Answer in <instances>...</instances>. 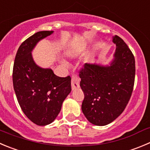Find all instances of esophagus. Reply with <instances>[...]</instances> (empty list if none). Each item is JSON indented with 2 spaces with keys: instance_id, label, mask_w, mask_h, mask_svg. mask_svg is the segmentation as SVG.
<instances>
[{
  "instance_id": "esophagus-1",
  "label": "esophagus",
  "mask_w": 150,
  "mask_h": 150,
  "mask_svg": "<svg viewBox=\"0 0 150 150\" xmlns=\"http://www.w3.org/2000/svg\"><path fill=\"white\" fill-rule=\"evenodd\" d=\"M79 82L80 79L76 75H73L71 78V88L72 90H76L79 88Z\"/></svg>"
}]
</instances>
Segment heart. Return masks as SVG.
<instances>
[{"mask_svg": "<svg viewBox=\"0 0 150 150\" xmlns=\"http://www.w3.org/2000/svg\"><path fill=\"white\" fill-rule=\"evenodd\" d=\"M68 56H70V57H75L76 54V53L74 52V51H68ZM60 62H61V64H62L63 65H67V62H65V61H63V60L60 61Z\"/></svg>", "mask_w": 150, "mask_h": 150, "instance_id": "b5f03b06", "label": "heart"}]
</instances>
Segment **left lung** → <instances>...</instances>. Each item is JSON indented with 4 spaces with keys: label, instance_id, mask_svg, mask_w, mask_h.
Listing matches in <instances>:
<instances>
[{
    "label": "left lung",
    "instance_id": "8db88e82",
    "mask_svg": "<svg viewBox=\"0 0 150 150\" xmlns=\"http://www.w3.org/2000/svg\"><path fill=\"white\" fill-rule=\"evenodd\" d=\"M113 59L110 65L85 63L79 71L85 98L82 110L91 124L105 126L125 110L135 82V58L125 41L115 35Z\"/></svg>",
    "mask_w": 150,
    "mask_h": 150
}]
</instances>
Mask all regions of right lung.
I'll return each instance as SVG.
<instances>
[{
  "instance_id": "obj_1",
  "label": "right lung",
  "mask_w": 150,
  "mask_h": 150,
  "mask_svg": "<svg viewBox=\"0 0 150 150\" xmlns=\"http://www.w3.org/2000/svg\"><path fill=\"white\" fill-rule=\"evenodd\" d=\"M54 31H38L18 48L12 80L20 106L29 120L39 126L52 123L63 101L71 91V77L56 76L51 68H42L34 61L31 51L41 40Z\"/></svg>"
}]
</instances>
